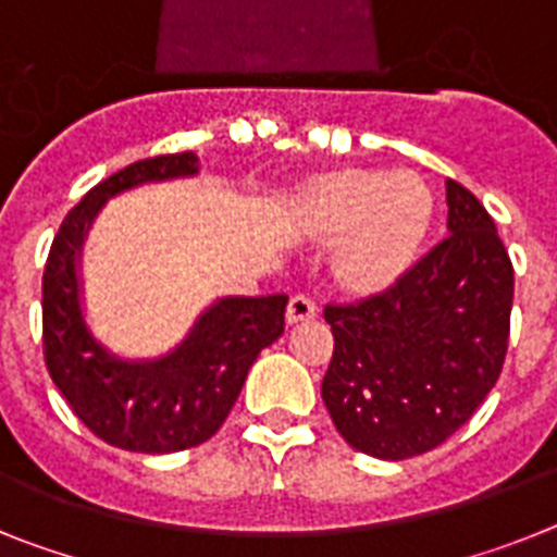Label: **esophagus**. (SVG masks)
Wrapping results in <instances>:
<instances>
[{
    "mask_svg": "<svg viewBox=\"0 0 557 557\" xmlns=\"http://www.w3.org/2000/svg\"><path fill=\"white\" fill-rule=\"evenodd\" d=\"M288 322L297 325V322H306V319L317 317V306H313V299L306 297V294H297V297L288 299V311H285Z\"/></svg>",
    "mask_w": 557,
    "mask_h": 557,
    "instance_id": "1",
    "label": "esophagus"
}]
</instances>
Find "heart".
Returning <instances> with one entry per match:
<instances>
[{
	"label": "heart",
	"mask_w": 557,
	"mask_h": 557,
	"mask_svg": "<svg viewBox=\"0 0 557 557\" xmlns=\"http://www.w3.org/2000/svg\"><path fill=\"white\" fill-rule=\"evenodd\" d=\"M432 190L414 173L342 171L317 178L302 198L322 238H345L338 277L352 288H384L412 265L432 224Z\"/></svg>",
	"instance_id": "b5f03b06"
}]
</instances>
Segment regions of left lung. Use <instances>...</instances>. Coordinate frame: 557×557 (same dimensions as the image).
<instances>
[{"mask_svg": "<svg viewBox=\"0 0 557 557\" xmlns=\"http://www.w3.org/2000/svg\"><path fill=\"white\" fill-rule=\"evenodd\" d=\"M448 238L393 288L327 306L322 400L356 451L409 459L446 443L485 400L510 336L512 263L480 198L446 178Z\"/></svg>", "mask_w": 557, "mask_h": 557, "instance_id": "obj_1", "label": "left lung"}]
</instances>
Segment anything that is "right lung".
Wrapping results in <instances>:
<instances>
[{"instance_id":"1","label":"right lung","mask_w":557,"mask_h":557,"mask_svg":"<svg viewBox=\"0 0 557 557\" xmlns=\"http://www.w3.org/2000/svg\"><path fill=\"white\" fill-rule=\"evenodd\" d=\"M198 176L193 151L134 162L70 210L45 265V359L72 412L109 446L173 454L201 446L235 406L249 367L285 327V294L219 297L190 333L157 359H123L91 333L84 313L81 260L109 198L134 187Z\"/></svg>"}]
</instances>
